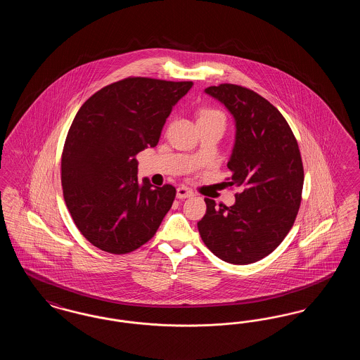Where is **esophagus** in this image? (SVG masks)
Listing matches in <instances>:
<instances>
[{
    "mask_svg": "<svg viewBox=\"0 0 360 360\" xmlns=\"http://www.w3.org/2000/svg\"><path fill=\"white\" fill-rule=\"evenodd\" d=\"M193 195V191L186 186H179L176 188V198L179 200H184V198H188Z\"/></svg>",
    "mask_w": 360,
    "mask_h": 360,
    "instance_id": "34e87169",
    "label": "esophagus"
}]
</instances>
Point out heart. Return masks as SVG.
Listing matches in <instances>:
<instances>
[{
  "label": "heart",
  "mask_w": 360,
  "mask_h": 360,
  "mask_svg": "<svg viewBox=\"0 0 360 360\" xmlns=\"http://www.w3.org/2000/svg\"><path fill=\"white\" fill-rule=\"evenodd\" d=\"M200 120H223L224 115L219 110H213V109H205L201 112V116H200Z\"/></svg>",
  "instance_id": "heart-1"
}]
</instances>
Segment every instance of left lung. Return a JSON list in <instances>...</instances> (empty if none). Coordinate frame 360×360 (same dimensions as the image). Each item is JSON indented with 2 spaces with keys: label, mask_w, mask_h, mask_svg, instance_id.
Listing matches in <instances>:
<instances>
[{
  "label": "left lung",
  "mask_w": 360,
  "mask_h": 360,
  "mask_svg": "<svg viewBox=\"0 0 360 360\" xmlns=\"http://www.w3.org/2000/svg\"><path fill=\"white\" fill-rule=\"evenodd\" d=\"M205 93L233 117L228 184L241 191L232 206L205 198L198 231L216 257L250 264L271 254L294 224L304 186L301 154L288 121L255 91L223 84L206 87Z\"/></svg>",
  "instance_id": "1"
}]
</instances>
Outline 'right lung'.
<instances>
[{
	"label": "right lung",
	"mask_w": 360,
	"mask_h": 360,
	"mask_svg": "<svg viewBox=\"0 0 360 360\" xmlns=\"http://www.w3.org/2000/svg\"><path fill=\"white\" fill-rule=\"evenodd\" d=\"M193 82L127 78L105 86L78 110L62 155V188L81 233L110 254L135 251L155 235L175 188L137 181L136 154L155 147Z\"/></svg>",
	"instance_id": "obj_1"
}]
</instances>
